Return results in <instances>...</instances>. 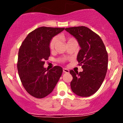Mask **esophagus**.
Instances as JSON below:
<instances>
[{
	"label": "esophagus",
	"mask_w": 123,
	"mask_h": 123,
	"mask_svg": "<svg viewBox=\"0 0 123 123\" xmlns=\"http://www.w3.org/2000/svg\"><path fill=\"white\" fill-rule=\"evenodd\" d=\"M63 72L64 73H69V70L66 68H63Z\"/></svg>",
	"instance_id": "34e87169"
}]
</instances>
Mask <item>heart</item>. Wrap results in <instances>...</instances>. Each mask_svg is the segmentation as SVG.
<instances>
[{"instance_id": "1", "label": "heart", "mask_w": 123, "mask_h": 123, "mask_svg": "<svg viewBox=\"0 0 123 123\" xmlns=\"http://www.w3.org/2000/svg\"><path fill=\"white\" fill-rule=\"evenodd\" d=\"M60 37H62V38H65L64 36H61ZM74 39H73V38H68V39H66V40H67V42L68 43V42H71V41L72 40H74ZM57 38L56 37H53L51 39L50 43H49V48H50V50H53L55 48V44L56 43H57ZM65 60L64 58H60L58 60V61L60 62H63Z\"/></svg>"}]
</instances>
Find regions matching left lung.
I'll return each mask as SVG.
<instances>
[{
  "label": "left lung",
  "mask_w": 123,
  "mask_h": 123,
  "mask_svg": "<svg viewBox=\"0 0 123 123\" xmlns=\"http://www.w3.org/2000/svg\"><path fill=\"white\" fill-rule=\"evenodd\" d=\"M77 39L81 47L77 57L83 72L70 70L73 77L72 90L80 97H90L95 93L104 81L108 70V55L99 36L84 26L65 28Z\"/></svg>",
  "instance_id": "left-lung-1"
}]
</instances>
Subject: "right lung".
<instances>
[{
	"label": "right lung",
	"instance_id": "1",
	"mask_svg": "<svg viewBox=\"0 0 123 123\" xmlns=\"http://www.w3.org/2000/svg\"><path fill=\"white\" fill-rule=\"evenodd\" d=\"M65 28L42 26L30 32L18 51L17 69L19 78L27 92L37 98H43L53 91L62 73V68L55 66L44 68L50 55L49 43Z\"/></svg>",
	"mask_w": 123,
	"mask_h": 123
}]
</instances>
